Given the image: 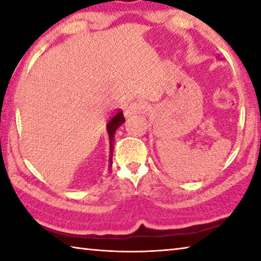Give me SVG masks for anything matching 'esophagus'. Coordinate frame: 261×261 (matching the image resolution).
<instances>
[{
    "instance_id": "34e87169",
    "label": "esophagus",
    "mask_w": 261,
    "mask_h": 261,
    "mask_svg": "<svg viewBox=\"0 0 261 261\" xmlns=\"http://www.w3.org/2000/svg\"><path fill=\"white\" fill-rule=\"evenodd\" d=\"M148 112V106L141 101H136V102L130 103L124 110V116L126 118H130L132 115L140 114V113H147Z\"/></svg>"
}]
</instances>
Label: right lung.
I'll return each mask as SVG.
<instances>
[{"label": "right lung", "instance_id": "add662e5", "mask_svg": "<svg viewBox=\"0 0 261 261\" xmlns=\"http://www.w3.org/2000/svg\"><path fill=\"white\" fill-rule=\"evenodd\" d=\"M125 122V118L123 116L122 109L117 110L116 113H114L112 116L109 117L107 122V125H106V129L108 132L109 137V145H110V151H109V167L113 165V153H114V143H115V135H116V130L120 127L121 124Z\"/></svg>", "mask_w": 261, "mask_h": 261}]
</instances>
